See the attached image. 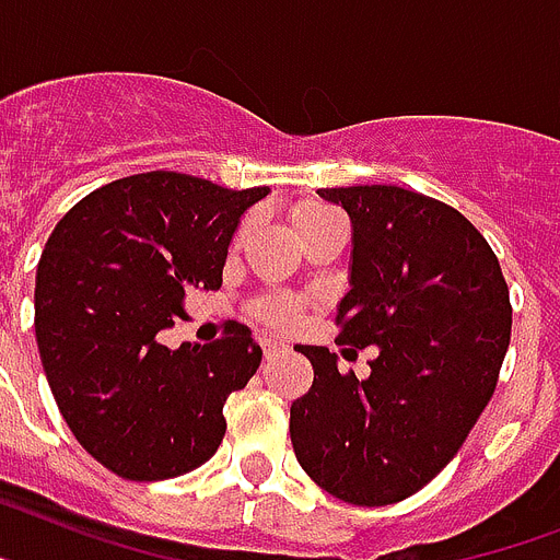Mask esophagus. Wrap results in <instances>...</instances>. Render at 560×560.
Returning <instances> with one entry per match:
<instances>
[{
    "mask_svg": "<svg viewBox=\"0 0 560 560\" xmlns=\"http://www.w3.org/2000/svg\"><path fill=\"white\" fill-rule=\"evenodd\" d=\"M280 352H283V346L277 343V340H262V354H266V360L280 358Z\"/></svg>",
    "mask_w": 560,
    "mask_h": 560,
    "instance_id": "obj_1",
    "label": "esophagus"
}]
</instances>
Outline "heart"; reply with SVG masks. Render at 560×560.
<instances>
[{"label":"heart","mask_w":560,"mask_h":560,"mask_svg":"<svg viewBox=\"0 0 560 560\" xmlns=\"http://www.w3.org/2000/svg\"><path fill=\"white\" fill-rule=\"evenodd\" d=\"M289 220L291 225H294V231H298V237H303L308 231L340 220V214H337L335 208L323 206V202L306 200L291 208ZM243 234H246V225L240 229L237 237H243ZM262 317L269 323H275V326H291V323L298 320V306H294V303H285V300H266V303H262Z\"/></svg>","instance_id":"1"}]
</instances>
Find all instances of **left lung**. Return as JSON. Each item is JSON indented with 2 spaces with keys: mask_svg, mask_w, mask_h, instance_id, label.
I'll use <instances>...</instances> for the list:
<instances>
[{
  "mask_svg": "<svg viewBox=\"0 0 560 560\" xmlns=\"http://www.w3.org/2000/svg\"><path fill=\"white\" fill-rule=\"evenodd\" d=\"M320 197L352 220L337 343L377 346V358L360 381L326 346H298L314 383L291 404V443L329 495L386 506L427 487L487 409L510 349V289L483 234L435 197L397 186Z\"/></svg>",
  "mask_w": 560,
  "mask_h": 560,
  "instance_id": "8db88e82",
  "label": "left lung"
}]
</instances>
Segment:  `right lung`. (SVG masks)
<instances>
[{"label":"right lung","instance_id":"add662e5","mask_svg":"<svg viewBox=\"0 0 560 560\" xmlns=\"http://www.w3.org/2000/svg\"><path fill=\"white\" fill-rule=\"evenodd\" d=\"M269 188L145 171L82 197L36 266V346L82 450L125 480H165L223 443V406L262 360L243 323L165 346L194 289H220L240 217Z\"/></svg>","mask_w":560,"mask_h":560}]
</instances>
